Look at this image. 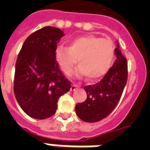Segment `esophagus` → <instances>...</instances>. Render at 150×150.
<instances>
[{
	"instance_id": "1",
	"label": "esophagus",
	"mask_w": 150,
	"mask_h": 150,
	"mask_svg": "<svg viewBox=\"0 0 150 150\" xmlns=\"http://www.w3.org/2000/svg\"><path fill=\"white\" fill-rule=\"evenodd\" d=\"M79 86L76 84H73L71 85V91H75V89H77L79 88Z\"/></svg>"
}]
</instances>
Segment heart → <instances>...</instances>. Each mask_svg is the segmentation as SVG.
Listing matches in <instances>:
<instances>
[{
    "label": "heart",
    "mask_w": 150,
    "mask_h": 150,
    "mask_svg": "<svg viewBox=\"0 0 150 150\" xmlns=\"http://www.w3.org/2000/svg\"><path fill=\"white\" fill-rule=\"evenodd\" d=\"M114 57V44L110 40L93 35L73 39L69 46L60 45L55 50V58L66 75H71L79 59L77 74L96 80L104 76Z\"/></svg>",
    "instance_id": "b5f03b06"
}]
</instances>
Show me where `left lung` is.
<instances>
[{
	"mask_svg": "<svg viewBox=\"0 0 150 150\" xmlns=\"http://www.w3.org/2000/svg\"><path fill=\"white\" fill-rule=\"evenodd\" d=\"M114 54L117 58L114 65L100 82L84 87L87 99L75 106V113L82 121L90 123L101 121L114 110L121 99L128 79V64L117 41Z\"/></svg>",
	"mask_w": 150,
	"mask_h": 150,
	"instance_id": "8db88e82",
	"label": "left lung"
}]
</instances>
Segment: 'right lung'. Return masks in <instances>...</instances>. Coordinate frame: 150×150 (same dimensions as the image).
Segmentation results:
<instances>
[{
    "mask_svg": "<svg viewBox=\"0 0 150 150\" xmlns=\"http://www.w3.org/2000/svg\"><path fill=\"white\" fill-rule=\"evenodd\" d=\"M64 36L58 28L43 27L27 37L18 54L14 93L20 107L33 118L53 116L57 100L71 89L55 58L57 43Z\"/></svg>",
    "mask_w": 150,
    "mask_h": 150,
    "instance_id": "right-lung-1",
    "label": "right lung"
}]
</instances>
